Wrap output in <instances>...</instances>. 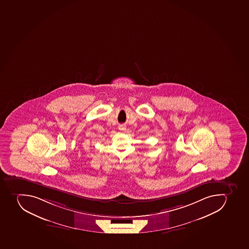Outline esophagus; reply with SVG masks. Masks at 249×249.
<instances>
[{
  "mask_svg": "<svg viewBox=\"0 0 249 249\" xmlns=\"http://www.w3.org/2000/svg\"><path fill=\"white\" fill-rule=\"evenodd\" d=\"M120 128H121V129H124V126H120Z\"/></svg>",
  "mask_w": 249,
  "mask_h": 249,
  "instance_id": "esophagus-1",
  "label": "esophagus"
}]
</instances>
